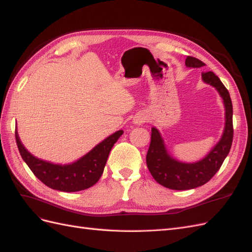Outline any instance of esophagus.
<instances>
[{
	"label": "esophagus",
	"instance_id": "34e87169",
	"mask_svg": "<svg viewBox=\"0 0 252 252\" xmlns=\"http://www.w3.org/2000/svg\"><path fill=\"white\" fill-rule=\"evenodd\" d=\"M143 122H145V118H143V117H138V118L133 119L134 124H141V123H143Z\"/></svg>",
	"mask_w": 252,
	"mask_h": 252
}]
</instances>
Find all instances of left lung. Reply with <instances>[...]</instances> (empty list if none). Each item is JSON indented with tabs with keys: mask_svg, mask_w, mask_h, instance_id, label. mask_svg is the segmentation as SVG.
Segmentation results:
<instances>
[{
	"mask_svg": "<svg viewBox=\"0 0 252 252\" xmlns=\"http://www.w3.org/2000/svg\"><path fill=\"white\" fill-rule=\"evenodd\" d=\"M185 65L189 68H200L205 64L199 59L187 57ZM202 81L215 87L222 97L225 108L224 130L219 142L200 161L193 163L182 162L172 157L161 132L155 126L151 128V142L147 152L146 163L154 179L162 186L173 190H188L206 184L228 156L233 139L232 103L229 93L223 83L212 71L203 72Z\"/></svg>",
	"mask_w": 252,
	"mask_h": 252,
	"instance_id": "8db88e82",
	"label": "left lung"
}]
</instances>
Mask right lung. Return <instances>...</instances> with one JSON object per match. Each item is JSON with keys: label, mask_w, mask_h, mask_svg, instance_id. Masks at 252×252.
I'll list each match as a JSON object with an SVG mask.
<instances>
[{"label": "right lung", "mask_w": 252, "mask_h": 252, "mask_svg": "<svg viewBox=\"0 0 252 252\" xmlns=\"http://www.w3.org/2000/svg\"><path fill=\"white\" fill-rule=\"evenodd\" d=\"M124 133L118 130L84 155L68 164H55L39 158L25 148L16 129V140L20 155L35 177L51 189L64 192L85 190L100 180L113 145Z\"/></svg>", "instance_id": "1"}]
</instances>
